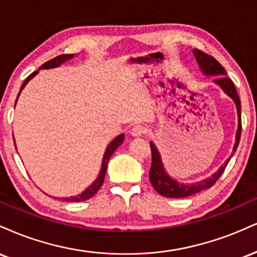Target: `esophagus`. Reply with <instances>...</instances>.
I'll use <instances>...</instances> for the list:
<instances>
[{
	"label": "esophagus",
	"mask_w": 257,
	"mask_h": 257,
	"mask_svg": "<svg viewBox=\"0 0 257 257\" xmlns=\"http://www.w3.org/2000/svg\"><path fill=\"white\" fill-rule=\"evenodd\" d=\"M147 127H144V126L142 125H136L134 126V128L131 130V135L134 136V137H142V136L147 135Z\"/></svg>",
	"instance_id": "obj_1"
}]
</instances>
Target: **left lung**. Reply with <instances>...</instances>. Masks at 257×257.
<instances>
[{
	"instance_id": "obj_1",
	"label": "left lung",
	"mask_w": 257,
	"mask_h": 257,
	"mask_svg": "<svg viewBox=\"0 0 257 257\" xmlns=\"http://www.w3.org/2000/svg\"><path fill=\"white\" fill-rule=\"evenodd\" d=\"M194 55L197 60L198 66H200L201 71L203 72L206 75H216L214 83H216L218 85L224 90L225 93H227L230 97L233 99L234 103L237 107V113H238V128L236 134V143L233 147V153L231 156H233L234 152L237 150L238 144H239L240 140V134H242V119H240V99L238 96L234 84L232 83V80L228 77H226V71L220 63L214 59L213 56L208 55V54L203 53V51L195 49ZM150 148H152V168L149 172V178L150 183L154 186V189L159 192L160 195L164 196V197H170V198H183L188 197V196H192L198 192L203 191V190L212 188L214 184L216 183V180L221 177V174L224 173L226 166H227L230 159L226 160V162L221 167L219 168V171H216L212 177H209L208 179L201 180V182H196L194 184H182L178 183L177 180L172 179L168 176L167 172L165 171L164 165H162L161 156L156 148L155 144L153 142H150Z\"/></svg>"
}]
</instances>
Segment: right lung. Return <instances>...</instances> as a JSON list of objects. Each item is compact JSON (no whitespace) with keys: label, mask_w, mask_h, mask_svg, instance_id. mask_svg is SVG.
<instances>
[{"label":"right lung","mask_w":257,"mask_h":257,"mask_svg":"<svg viewBox=\"0 0 257 257\" xmlns=\"http://www.w3.org/2000/svg\"><path fill=\"white\" fill-rule=\"evenodd\" d=\"M72 57H73V54H65V55H59V56L54 57V59L49 60V61H48V62L43 63V65H42L41 67H39V69H48V68L59 67V66L61 65V63L68 61V60H71ZM37 73H38V71L33 72L32 74H30L29 77L26 78V80L24 81V84H23V85H21L20 91L24 89V87H25L26 84L29 83V80L32 79V78L35 77V75L37 74ZM19 95H20V92H19ZM19 95H18V97H19ZM15 103H17V102H15ZM123 137H125V135H122V134L119 135L116 138H114V140L110 142L109 146H108L107 149H105V153H104V155H103V160H102L101 172H99L98 177L96 178L95 182H93L91 185H90L89 188L85 190V191L81 192L80 195L72 196V197L61 198L62 201H66V202H81V201H86V200H89V198H91L92 196L98 191L99 188H101V186H102V184H103V180H104V177H105V171H107V166H108V162H109L110 156L113 155L114 152H115L117 148H119L120 144L122 143Z\"/></svg>","instance_id":"1"}]
</instances>
